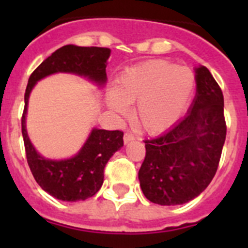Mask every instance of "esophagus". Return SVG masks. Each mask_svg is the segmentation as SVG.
<instances>
[{
  "mask_svg": "<svg viewBox=\"0 0 248 248\" xmlns=\"http://www.w3.org/2000/svg\"><path fill=\"white\" fill-rule=\"evenodd\" d=\"M133 140H135L134 134H131V133H125V134H124V143L128 144L130 143V141H133Z\"/></svg>",
  "mask_w": 248,
  "mask_h": 248,
  "instance_id": "esophagus-1",
  "label": "esophagus"
}]
</instances>
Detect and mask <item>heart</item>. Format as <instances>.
Returning <instances> with one entry per match:
<instances>
[{"mask_svg": "<svg viewBox=\"0 0 248 248\" xmlns=\"http://www.w3.org/2000/svg\"><path fill=\"white\" fill-rule=\"evenodd\" d=\"M195 88V74L187 67L168 61H149L126 69L118 78L115 92L108 94L114 111L125 114L135 104V120L149 134L171 128L189 105Z\"/></svg>", "mask_w": 248, "mask_h": 248, "instance_id": "obj_1", "label": "heart"}]
</instances>
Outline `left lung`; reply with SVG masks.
<instances>
[{"mask_svg": "<svg viewBox=\"0 0 248 248\" xmlns=\"http://www.w3.org/2000/svg\"><path fill=\"white\" fill-rule=\"evenodd\" d=\"M192 108L165 134L144 140L140 187L151 202L181 205L209 186L226 139L223 94L206 67L196 68Z\"/></svg>", "mask_w": 248, "mask_h": 248, "instance_id": "8db88e82", "label": "left lung"}]
</instances>
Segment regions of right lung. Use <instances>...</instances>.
Wrapping results in <instances>:
<instances>
[{
  "instance_id": "1",
  "label": "right lung",
  "mask_w": 248,
  "mask_h": 248,
  "mask_svg": "<svg viewBox=\"0 0 248 248\" xmlns=\"http://www.w3.org/2000/svg\"><path fill=\"white\" fill-rule=\"evenodd\" d=\"M109 56V48L63 46L46 58L28 79L21 123L26 157L37 184L58 200L83 201L99 191L104 181L105 165L124 144V133L120 130L93 129L87 143L74 157L61 161L45 159L32 146L26 131L25 117L28 97L39 79L57 72L79 74L103 84L107 79L105 68Z\"/></svg>"
}]
</instances>
